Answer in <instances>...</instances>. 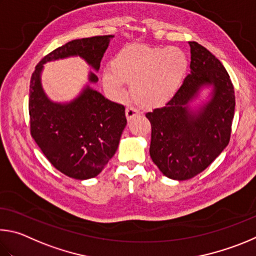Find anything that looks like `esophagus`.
Here are the masks:
<instances>
[{
    "label": "esophagus",
    "mask_w": 256,
    "mask_h": 256,
    "mask_svg": "<svg viewBox=\"0 0 256 256\" xmlns=\"http://www.w3.org/2000/svg\"><path fill=\"white\" fill-rule=\"evenodd\" d=\"M140 112H138L137 109H135V108H132V106H128L127 109H126V116H127L128 120H130L132 116H137Z\"/></svg>",
    "instance_id": "esophagus-1"
}]
</instances>
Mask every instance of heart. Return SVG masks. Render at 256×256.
Segmentation results:
<instances>
[{"label":"heart","instance_id":"b5f03b06","mask_svg":"<svg viewBox=\"0 0 256 256\" xmlns=\"http://www.w3.org/2000/svg\"><path fill=\"white\" fill-rule=\"evenodd\" d=\"M112 72H104L103 83L116 96H124L126 82L132 83V98L142 106L155 108L176 96L184 78L188 58L180 48L132 44L116 54Z\"/></svg>","mask_w":256,"mask_h":256}]
</instances>
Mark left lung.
<instances>
[{"label":"left lung","mask_w":256,"mask_h":256,"mask_svg":"<svg viewBox=\"0 0 256 256\" xmlns=\"http://www.w3.org/2000/svg\"><path fill=\"white\" fill-rule=\"evenodd\" d=\"M190 74L166 106L146 116L152 124L150 154L165 176L183 181L207 168L230 142L235 92L225 67L208 49L189 42ZM206 87L210 96L190 103Z\"/></svg>","instance_id":"1"}]
</instances>
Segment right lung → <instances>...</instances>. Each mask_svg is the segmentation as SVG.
Returning <instances> with one entry per match:
<instances>
[{
	"label": "right lung",
	"mask_w": 256,
	"mask_h": 256,
	"mask_svg": "<svg viewBox=\"0 0 256 256\" xmlns=\"http://www.w3.org/2000/svg\"><path fill=\"white\" fill-rule=\"evenodd\" d=\"M114 36L75 39L44 56L31 76L29 114L31 136L58 171L76 180L102 172L118 150L127 124L124 106L111 102L91 88L98 78L93 72L73 100L55 102L44 91L42 73L49 62L80 57L96 72Z\"/></svg>",
	"instance_id": "add662e5"
}]
</instances>
